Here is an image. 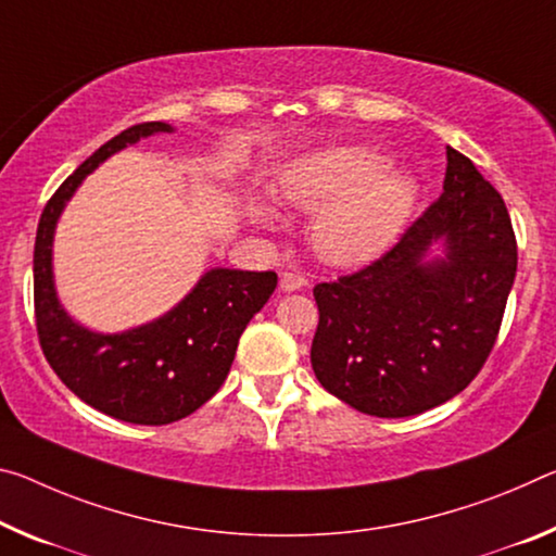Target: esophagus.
I'll return each instance as SVG.
<instances>
[{"instance_id": "obj_1", "label": "esophagus", "mask_w": 556, "mask_h": 556, "mask_svg": "<svg viewBox=\"0 0 556 556\" xmlns=\"http://www.w3.org/2000/svg\"><path fill=\"white\" fill-rule=\"evenodd\" d=\"M306 285H309V281H306L302 271H292V269L285 271V275H281V281H279L281 292H296V289H302Z\"/></svg>"}]
</instances>
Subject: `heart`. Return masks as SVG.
<instances>
[{"instance_id":"1","label":"heart","mask_w":556,"mask_h":556,"mask_svg":"<svg viewBox=\"0 0 556 556\" xmlns=\"http://www.w3.org/2000/svg\"><path fill=\"white\" fill-rule=\"evenodd\" d=\"M277 195L287 205L316 213L312 242L324 260L343 267L366 264L389 250L418 200L410 173L368 146H337L299 157L281 173ZM252 217L271 227L277 213L252 205Z\"/></svg>"}]
</instances>
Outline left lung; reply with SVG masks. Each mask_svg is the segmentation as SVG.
Instances as JSON below:
<instances>
[{
	"mask_svg": "<svg viewBox=\"0 0 556 556\" xmlns=\"http://www.w3.org/2000/svg\"><path fill=\"white\" fill-rule=\"evenodd\" d=\"M438 239L446 257L426 261ZM515 271L505 200L447 146L443 192L401 240L358 271L314 287L316 378L378 418L418 416L451 401L495 346Z\"/></svg>",
	"mask_w": 556,
	"mask_h": 556,
	"instance_id": "obj_1",
	"label": "left lung"
}]
</instances>
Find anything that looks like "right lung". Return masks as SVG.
<instances>
[{
    "instance_id": "obj_1",
    "label": "right lung",
    "mask_w": 556,
    "mask_h": 556,
    "mask_svg": "<svg viewBox=\"0 0 556 556\" xmlns=\"http://www.w3.org/2000/svg\"><path fill=\"white\" fill-rule=\"evenodd\" d=\"M170 130L163 121H148L103 143L49 198L34 244V316L49 366L91 408L136 426H165L213 399L230 374L244 326L277 289L275 271L210 269L173 312L126 333L88 331L61 309L51 240L66 200L105 157Z\"/></svg>"
}]
</instances>
